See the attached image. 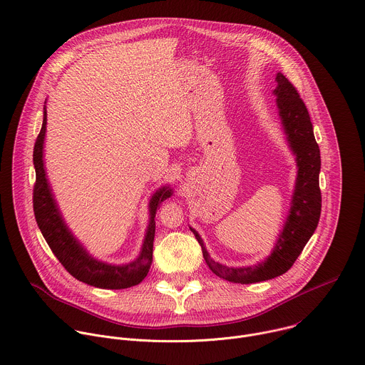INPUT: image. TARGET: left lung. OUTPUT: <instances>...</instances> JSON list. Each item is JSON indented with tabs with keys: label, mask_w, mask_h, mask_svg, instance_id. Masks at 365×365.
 I'll use <instances>...</instances> for the list:
<instances>
[{
	"label": "left lung",
	"mask_w": 365,
	"mask_h": 365,
	"mask_svg": "<svg viewBox=\"0 0 365 365\" xmlns=\"http://www.w3.org/2000/svg\"><path fill=\"white\" fill-rule=\"evenodd\" d=\"M276 83L273 95L276 96L277 113L289 148L295 155L298 174L286 222L273 250L263 262L253 266H225L210 257L201 236L190 227L201 246L202 256L211 272L233 283L249 284L286 273L312 237L321 215V154L308 109L298 91L280 71L276 75Z\"/></svg>",
	"instance_id": "1"
}]
</instances>
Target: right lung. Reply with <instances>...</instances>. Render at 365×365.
Masks as SVG:
<instances>
[{
    "instance_id": "obj_1",
    "label": "right lung",
    "mask_w": 365,
    "mask_h": 365,
    "mask_svg": "<svg viewBox=\"0 0 365 365\" xmlns=\"http://www.w3.org/2000/svg\"><path fill=\"white\" fill-rule=\"evenodd\" d=\"M47 125V109L43 108V125L34 145L33 163L36 170V185L33 195L34 215L38 229L54 256L64 269L78 280L101 289H126L140 283L148 274L153 263V247L155 237V214L163 201L174 194L171 185L158 188L150 200V222L145 233L139 256L125 264H112L93 257L66 225L61 211L50 187L44 167V138Z\"/></svg>"
}]
</instances>
